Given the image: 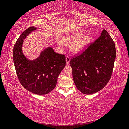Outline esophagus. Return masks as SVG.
<instances>
[{
  "instance_id": "obj_1",
  "label": "esophagus",
  "mask_w": 129,
  "mask_h": 129,
  "mask_svg": "<svg viewBox=\"0 0 129 129\" xmlns=\"http://www.w3.org/2000/svg\"><path fill=\"white\" fill-rule=\"evenodd\" d=\"M70 57L69 56H67L66 57V63L67 64H68L69 63V62H70Z\"/></svg>"
}]
</instances>
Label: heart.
<instances>
[{
    "mask_svg": "<svg viewBox=\"0 0 129 129\" xmlns=\"http://www.w3.org/2000/svg\"><path fill=\"white\" fill-rule=\"evenodd\" d=\"M84 32L83 30L76 31L75 32L62 38L60 42L63 45L72 43L71 45L72 51L75 54L81 53L87 48L92 40V37L90 35L87 34L81 37Z\"/></svg>",
    "mask_w": 129,
    "mask_h": 129,
    "instance_id": "1",
    "label": "heart"
}]
</instances>
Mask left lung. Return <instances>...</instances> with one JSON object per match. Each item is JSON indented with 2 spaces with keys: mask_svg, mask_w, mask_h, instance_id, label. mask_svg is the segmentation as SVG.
Listing matches in <instances>:
<instances>
[{
  "mask_svg": "<svg viewBox=\"0 0 129 129\" xmlns=\"http://www.w3.org/2000/svg\"><path fill=\"white\" fill-rule=\"evenodd\" d=\"M115 58V43L107 31L103 29L93 44L70 61L76 88L86 95L102 89L110 79Z\"/></svg>",
  "mask_w": 129,
  "mask_h": 129,
  "instance_id": "obj_1",
  "label": "left lung"
}]
</instances>
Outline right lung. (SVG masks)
Segmentation results:
<instances>
[{"label":"right lung","mask_w":129,"mask_h":129,"mask_svg":"<svg viewBox=\"0 0 129 129\" xmlns=\"http://www.w3.org/2000/svg\"><path fill=\"white\" fill-rule=\"evenodd\" d=\"M36 29V27L32 26L22 33L14 46L13 58L21 84L28 91L42 95L48 93L56 87L57 77L66 66V57L49 47L42 50L36 59L27 58L22 53L24 40Z\"/></svg>","instance_id":"right-lung-1"}]
</instances>
